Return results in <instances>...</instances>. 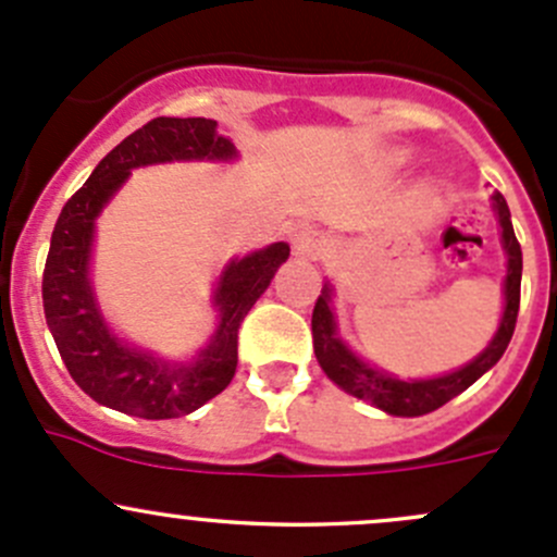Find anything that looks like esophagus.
<instances>
[{"instance_id": "1", "label": "esophagus", "mask_w": 557, "mask_h": 557, "mask_svg": "<svg viewBox=\"0 0 557 557\" xmlns=\"http://www.w3.org/2000/svg\"><path fill=\"white\" fill-rule=\"evenodd\" d=\"M329 247V234L320 232V228H305V232L294 234V250L299 256L307 258H320Z\"/></svg>"}]
</instances>
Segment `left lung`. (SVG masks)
Here are the masks:
<instances>
[{"label": "left lung", "mask_w": 557, "mask_h": 557, "mask_svg": "<svg viewBox=\"0 0 557 557\" xmlns=\"http://www.w3.org/2000/svg\"><path fill=\"white\" fill-rule=\"evenodd\" d=\"M493 210H496L498 223H502V243L507 250V283H504V318L498 325L496 336L491 345L469 363V367L458 369V372L445 374V377L434 380H414V383H404V380L387 377V374L374 372L367 363L358 361L339 339L334 331V314H331V288L325 285L320 290L318 301L312 310V345L314 358H318L320 369L334 380L342 391L352 393L358 398H367L374 407L385 409L391 414H401V418H418V414H429L447 404L450 398L463 393L466 387L482 377L491 367H496L498 358L507 350L509 339L515 334V323H518L520 310V277H522V250L518 237H515L512 218H509L507 199L502 194L493 196Z\"/></svg>", "instance_id": "left-lung-1"}]
</instances>
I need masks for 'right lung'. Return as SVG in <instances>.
Masks as SVG:
<instances>
[{
	"label": "right lung",
	"instance_id": "obj_1",
	"mask_svg": "<svg viewBox=\"0 0 557 557\" xmlns=\"http://www.w3.org/2000/svg\"><path fill=\"white\" fill-rule=\"evenodd\" d=\"M232 139L210 117H153L110 150L55 221L42 272V307L72 380L104 407L145 420L188 414L226 391L237 372V334L245 314L290 256L274 243L228 263L218 285L215 336L190 367H166L110 334L88 283L94 221L134 166L180 159H234Z\"/></svg>",
	"mask_w": 557,
	"mask_h": 557
}]
</instances>
